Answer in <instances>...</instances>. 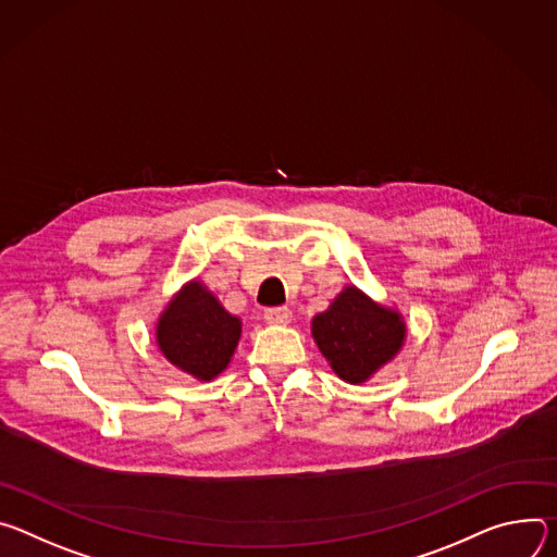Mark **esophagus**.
<instances>
[{"label":"esophagus","mask_w":557,"mask_h":557,"mask_svg":"<svg viewBox=\"0 0 557 557\" xmlns=\"http://www.w3.org/2000/svg\"><path fill=\"white\" fill-rule=\"evenodd\" d=\"M292 321V312L287 307H272V310L265 312V323L270 325H287Z\"/></svg>","instance_id":"obj_1"}]
</instances>
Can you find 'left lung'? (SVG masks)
<instances>
[{
  "label": "left lung",
  "instance_id": "obj_1",
  "mask_svg": "<svg viewBox=\"0 0 557 557\" xmlns=\"http://www.w3.org/2000/svg\"><path fill=\"white\" fill-rule=\"evenodd\" d=\"M312 336L341 381L362 385L400 354L407 325L394 307L345 285L327 310L312 319Z\"/></svg>",
  "mask_w": 557,
  "mask_h": 557
}]
</instances>
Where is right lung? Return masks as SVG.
Wrapping results in <instances>:
<instances>
[{
  "label": "right lung",
  "instance_id": "obj_1",
  "mask_svg": "<svg viewBox=\"0 0 557 557\" xmlns=\"http://www.w3.org/2000/svg\"><path fill=\"white\" fill-rule=\"evenodd\" d=\"M243 323L230 314L203 281L185 283L157 321L163 358L197 381H212L230 364Z\"/></svg>",
  "mask_w": 557,
  "mask_h": 557
}]
</instances>
